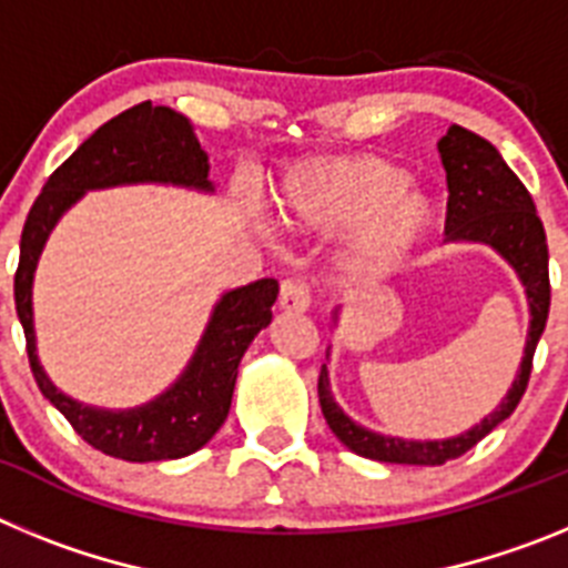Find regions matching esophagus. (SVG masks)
I'll list each match as a JSON object with an SVG mask.
<instances>
[{
	"mask_svg": "<svg viewBox=\"0 0 568 568\" xmlns=\"http://www.w3.org/2000/svg\"><path fill=\"white\" fill-rule=\"evenodd\" d=\"M278 304L284 313H307L310 304H313V295H310V287L304 281H284Z\"/></svg>",
	"mask_w": 568,
	"mask_h": 568,
	"instance_id": "esophagus-1",
	"label": "esophagus"
}]
</instances>
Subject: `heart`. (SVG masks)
I'll list each match as a JSON object with an SVG mask.
<instances>
[{
  "mask_svg": "<svg viewBox=\"0 0 568 568\" xmlns=\"http://www.w3.org/2000/svg\"><path fill=\"white\" fill-rule=\"evenodd\" d=\"M270 207L290 233L349 230L335 264L353 284H381L404 273L438 224L433 195L400 164L369 153L295 164L275 179Z\"/></svg>",
  "mask_w": 568,
  "mask_h": 568,
  "instance_id": "heart-1",
  "label": "heart"
}]
</instances>
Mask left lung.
Segmentation results:
<instances>
[{
	"mask_svg": "<svg viewBox=\"0 0 568 568\" xmlns=\"http://www.w3.org/2000/svg\"><path fill=\"white\" fill-rule=\"evenodd\" d=\"M438 153L446 170V187H449L444 241L446 244H484L515 270L518 281L524 284L526 304H529V329H526L518 373L511 378V386L506 389L500 404L486 418L469 426L466 433L453 435V438L415 440L366 429L335 404L329 369L327 364L321 366L318 400L333 435L355 455L381 460V464L440 466L469 453L471 446L484 440L495 426L504 424L524 398L531 373V355L538 349L546 318H549V250H546L544 224H540L529 190L520 184L518 175L511 173L498 150L458 124H453L446 135H440ZM341 313L344 307L333 310V327L341 324Z\"/></svg>",
	"mask_w": 568,
	"mask_h": 568,
	"instance_id": "obj_1",
	"label": "left lung"
}]
</instances>
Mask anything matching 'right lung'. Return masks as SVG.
Instances as JSON below:
<instances>
[{
    "label": "right lung",
    "mask_w": 568,
    "mask_h": 568,
    "mask_svg": "<svg viewBox=\"0 0 568 568\" xmlns=\"http://www.w3.org/2000/svg\"><path fill=\"white\" fill-rule=\"evenodd\" d=\"M164 184L195 193H215L210 182V155L204 153L193 122L164 104L142 102L124 110L77 148L50 175L22 230L19 270L13 281L17 315L28 338L33 378L44 398L70 420L93 449L130 464L175 460L193 455L227 420L239 364L255 335L273 321L278 281L258 278L227 290L210 310L207 327L179 378L139 406L108 409L70 398L44 373L37 353L33 324V278L50 233L90 190Z\"/></svg>",
    "instance_id": "obj_1"
}]
</instances>
